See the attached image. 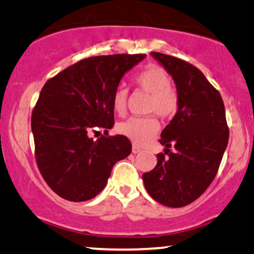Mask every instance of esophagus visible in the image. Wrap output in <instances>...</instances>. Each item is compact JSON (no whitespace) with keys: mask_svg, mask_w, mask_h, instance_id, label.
Returning <instances> with one entry per match:
<instances>
[{"mask_svg":"<svg viewBox=\"0 0 254 254\" xmlns=\"http://www.w3.org/2000/svg\"><path fill=\"white\" fill-rule=\"evenodd\" d=\"M140 151H141V148H140L138 145H133L132 146V152H133V153H139Z\"/></svg>","mask_w":254,"mask_h":254,"instance_id":"obj_1","label":"esophagus"}]
</instances>
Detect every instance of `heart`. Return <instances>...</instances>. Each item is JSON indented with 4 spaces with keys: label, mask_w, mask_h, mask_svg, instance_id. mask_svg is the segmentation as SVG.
<instances>
[{
    "label": "heart",
    "mask_w": 254,
    "mask_h": 254,
    "mask_svg": "<svg viewBox=\"0 0 254 254\" xmlns=\"http://www.w3.org/2000/svg\"><path fill=\"white\" fill-rule=\"evenodd\" d=\"M135 83L142 90L150 92L147 112L163 118H169L178 108V96L171 88V79L168 72L158 65H148L135 77ZM128 90L119 86L113 94V109L118 115L126 113ZM159 130V122L153 116L147 118H129L118 125V132L132 140L134 144L145 145Z\"/></svg>",
    "instance_id": "1"
}]
</instances>
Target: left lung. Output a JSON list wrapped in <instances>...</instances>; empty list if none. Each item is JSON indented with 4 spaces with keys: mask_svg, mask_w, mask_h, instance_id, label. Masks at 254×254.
I'll use <instances>...</instances> for the list:
<instances>
[{
    "mask_svg": "<svg viewBox=\"0 0 254 254\" xmlns=\"http://www.w3.org/2000/svg\"><path fill=\"white\" fill-rule=\"evenodd\" d=\"M172 77L178 96L177 113L160 134L165 146L157 166L142 175L147 192L166 207L190 204L203 193L217 174L228 144V127L221 95L189 63L152 52ZM172 145L175 148L170 152Z\"/></svg>",
    "mask_w": 254,
    "mask_h": 254,
    "instance_id": "obj_1",
    "label": "left lung"
}]
</instances>
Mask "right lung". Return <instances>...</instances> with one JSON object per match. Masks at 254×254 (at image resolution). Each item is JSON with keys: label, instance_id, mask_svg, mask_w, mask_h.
I'll list each match as a JSON object with an SVG mask.
<instances>
[{"label": "right lung", "instance_id": "right-lung-1", "mask_svg": "<svg viewBox=\"0 0 254 254\" xmlns=\"http://www.w3.org/2000/svg\"><path fill=\"white\" fill-rule=\"evenodd\" d=\"M146 55L83 59L45 83L32 113L35 158L45 182L61 197L83 202L98 195L116 162L130 154L125 135L91 138L114 126L113 94Z\"/></svg>", "mask_w": 254, "mask_h": 254}]
</instances>
